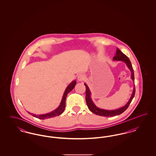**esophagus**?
<instances>
[{
  "mask_svg": "<svg viewBox=\"0 0 156 156\" xmlns=\"http://www.w3.org/2000/svg\"><path fill=\"white\" fill-rule=\"evenodd\" d=\"M85 79V75L83 74H80L78 75V80L79 81H83Z\"/></svg>",
  "mask_w": 156,
  "mask_h": 156,
  "instance_id": "obj_1",
  "label": "esophagus"
}]
</instances>
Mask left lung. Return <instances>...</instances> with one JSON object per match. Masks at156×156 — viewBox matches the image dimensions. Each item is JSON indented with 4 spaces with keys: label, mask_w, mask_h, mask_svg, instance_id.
<instances>
[{
    "label": "left lung",
    "mask_w": 156,
    "mask_h": 156,
    "mask_svg": "<svg viewBox=\"0 0 156 156\" xmlns=\"http://www.w3.org/2000/svg\"><path fill=\"white\" fill-rule=\"evenodd\" d=\"M113 59L114 61H123L125 62L126 66L130 70L131 78L133 80V81L134 82L133 69V67H132L130 59H129V58L126 56V55L122 52L119 48H117L116 55H115V56H114ZM84 85H85V87H86V98H85L86 102H87V106H88L89 110L92 113L96 114L97 115H99L101 116H105V117H113V116H115L116 115H120L121 113H122L123 112L125 111L127 109V108L129 107L130 104L131 103L132 99H133L134 95H135V91H136L135 87H134L133 91L132 97L130 98L128 102L124 106H123L119 109H115V110H105V109H100V108H98L97 106L94 104L90 98L91 93H90V91L89 90L88 85L86 83H84Z\"/></svg>",
    "instance_id": "obj_1"
}]
</instances>
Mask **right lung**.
Listing matches in <instances>:
<instances>
[{
  "label": "right lung",
  "instance_id": "right-lung-1",
  "mask_svg": "<svg viewBox=\"0 0 156 156\" xmlns=\"http://www.w3.org/2000/svg\"><path fill=\"white\" fill-rule=\"evenodd\" d=\"M76 84V81L75 80L71 82V83H70L69 84V85L67 87V88L65 90V92L64 93L63 97H62L61 104L59 105V106L54 111L46 113V114H44V115H36L31 113L29 112H28V113L30 115H31L33 116L40 119H49V118H51L59 116V115H61V113H63V112L66 108V101L68 94L74 89Z\"/></svg>",
  "mask_w": 156,
  "mask_h": 156
}]
</instances>
